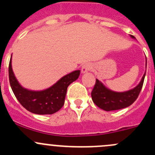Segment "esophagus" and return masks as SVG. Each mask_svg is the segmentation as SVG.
Segmentation results:
<instances>
[{
	"mask_svg": "<svg viewBox=\"0 0 155 155\" xmlns=\"http://www.w3.org/2000/svg\"><path fill=\"white\" fill-rule=\"evenodd\" d=\"M92 68H93V67H92V65L90 64H84L83 66L82 67L81 71H82V73H86L88 71H90L92 69Z\"/></svg>",
	"mask_w": 155,
	"mask_h": 155,
	"instance_id": "obj_1",
	"label": "esophagus"
}]
</instances>
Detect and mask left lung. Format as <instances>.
Returning a JSON list of instances; mask_svg holds the SVG:
<instances>
[{
	"mask_svg": "<svg viewBox=\"0 0 155 155\" xmlns=\"http://www.w3.org/2000/svg\"><path fill=\"white\" fill-rule=\"evenodd\" d=\"M130 37L135 39L134 36L130 35ZM145 76V73L137 86L124 92L113 91L104 86L101 81L96 79V83L91 91L92 101L98 107L107 112L129 107L138 97L143 87Z\"/></svg>",
	"mask_w": 155,
	"mask_h": 155,
	"instance_id": "obj_1",
	"label": "left lung"
}]
</instances>
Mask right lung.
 <instances>
[{
  "label": "right lung",
  "mask_w": 155,
  "mask_h": 155,
  "mask_svg": "<svg viewBox=\"0 0 155 155\" xmlns=\"http://www.w3.org/2000/svg\"><path fill=\"white\" fill-rule=\"evenodd\" d=\"M80 70H75L43 91H31L18 83L12 69V57L9 64V79L15 97L28 111L38 115H51L64 104L68 87L79 78Z\"/></svg>",
  "instance_id": "right-lung-1"
}]
</instances>
